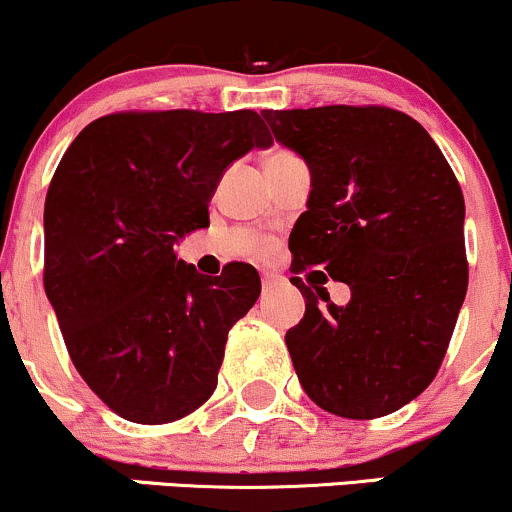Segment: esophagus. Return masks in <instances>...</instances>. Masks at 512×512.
Masks as SVG:
<instances>
[{
	"label": "esophagus",
	"instance_id": "1",
	"mask_svg": "<svg viewBox=\"0 0 512 512\" xmlns=\"http://www.w3.org/2000/svg\"><path fill=\"white\" fill-rule=\"evenodd\" d=\"M278 273H271V271H263L261 273V283H263V288H273V285H276L278 283Z\"/></svg>",
	"mask_w": 512,
	"mask_h": 512
}]
</instances>
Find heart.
Wrapping results in <instances>:
<instances>
[{"instance_id": "b5f03b06", "label": "heart", "mask_w": 512, "mask_h": 512, "mask_svg": "<svg viewBox=\"0 0 512 512\" xmlns=\"http://www.w3.org/2000/svg\"><path fill=\"white\" fill-rule=\"evenodd\" d=\"M288 156H293V153L283 151V148H276V151L268 153L266 163L268 161H280V158H288ZM266 251H268V241H258V244H256V254H266Z\"/></svg>"}]
</instances>
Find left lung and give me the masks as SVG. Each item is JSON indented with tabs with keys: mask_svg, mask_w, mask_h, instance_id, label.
Listing matches in <instances>:
<instances>
[{
	"mask_svg": "<svg viewBox=\"0 0 512 512\" xmlns=\"http://www.w3.org/2000/svg\"><path fill=\"white\" fill-rule=\"evenodd\" d=\"M261 114L312 175L307 212L288 241L290 283L305 298V317L285 334L295 373L332 415H390L434 381L466 298L459 180L432 136L398 109L329 104ZM312 265L350 285L349 306L301 283Z\"/></svg>",
	"mask_w": 512,
	"mask_h": 512,
	"instance_id": "left-lung-1",
	"label": "left lung"
}]
</instances>
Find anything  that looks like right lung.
Instances as JSON below:
<instances>
[{"label": "right lung", "instance_id": "add662e5", "mask_svg": "<svg viewBox=\"0 0 512 512\" xmlns=\"http://www.w3.org/2000/svg\"><path fill=\"white\" fill-rule=\"evenodd\" d=\"M271 144L251 109H136L87 124L60 158L43 288L82 381L124 420L166 425L217 388L227 334L261 278L239 261L202 276L173 244L210 224L224 168Z\"/></svg>", "mask_w": 512, "mask_h": 512}]
</instances>
